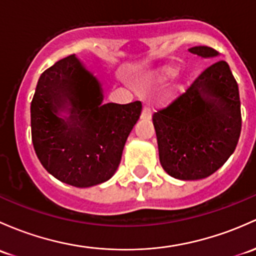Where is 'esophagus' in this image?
Instances as JSON below:
<instances>
[{"label":"esophagus","instance_id":"esophagus-1","mask_svg":"<svg viewBox=\"0 0 256 256\" xmlns=\"http://www.w3.org/2000/svg\"><path fill=\"white\" fill-rule=\"evenodd\" d=\"M141 118H142V119H150V106L148 103L144 104V109H142Z\"/></svg>","mask_w":256,"mask_h":256}]
</instances>
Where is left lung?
<instances>
[{"instance_id":"left-lung-1","label":"left lung","mask_w":256,"mask_h":256,"mask_svg":"<svg viewBox=\"0 0 256 256\" xmlns=\"http://www.w3.org/2000/svg\"><path fill=\"white\" fill-rule=\"evenodd\" d=\"M202 58L218 55L194 46ZM160 160L170 176L198 180L210 176L234 152L242 130L236 80L226 61L217 60L153 112Z\"/></svg>"}]
</instances>
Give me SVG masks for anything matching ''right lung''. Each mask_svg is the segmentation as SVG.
Masks as SVG:
<instances>
[{"instance_id": "1", "label": "right lung", "mask_w": 256, "mask_h": 256, "mask_svg": "<svg viewBox=\"0 0 256 256\" xmlns=\"http://www.w3.org/2000/svg\"><path fill=\"white\" fill-rule=\"evenodd\" d=\"M141 110L140 100L104 104L100 83L78 58H61L42 72L30 104L38 158L51 176L72 186L106 182Z\"/></svg>"}]
</instances>
